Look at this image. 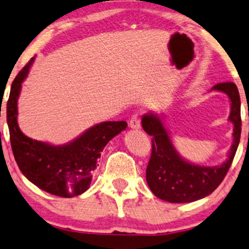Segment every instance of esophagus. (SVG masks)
Instances as JSON below:
<instances>
[{
	"mask_svg": "<svg viewBox=\"0 0 249 249\" xmlns=\"http://www.w3.org/2000/svg\"><path fill=\"white\" fill-rule=\"evenodd\" d=\"M130 126L131 128H134V130H139V128L141 127V123H140V118H139V116L137 114H134L132 116L131 119H130Z\"/></svg>",
	"mask_w": 249,
	"mask_h": 249,
	"instance_id": "esophagus-1",
	"label": "esophagus"
}]
</instances>
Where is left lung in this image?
Returning <instances> with one entry per match:
<instances>
[{
	"label": "left lung",
	"instance_id": "1",
	"mask_svg": "<svg viewBox=\"0 0 249 249\" xmlns=\"http://www.w3.org/2000/svg\"><path fill=\"white\" fill-rule=\"evenodd\" d=\"M212 90L224 92L231 101L229 119L233 123V143L229 158L218 166H200L178 156L160 118L148 114L142 127L151 137V156L145 171L147 183L156 197L168 203H191L208 196L227 175L239 145L241 134L240 97L234 83H218Z\"/></svg>",
	"mask_w": 249,
	"mask_h": 249
}]
</instances>
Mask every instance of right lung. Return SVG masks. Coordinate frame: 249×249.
Wrapping results in <instances>:
<instances>
[{"instance_id":"add662e5","label":"right lung","mask_w":249,"mask_h":249,"mask_svg":"<svg viewBox=\"0 0 249 249\" xmlns=\"http://www.w3.org/2000/svg\"><path fill=\"white\" fill-rule=\"evenodd\" d=\"M34 59L32 58L16 76L6 104V122L13 156L21 173L36 187L59 197L78 196L90 187L106 144L125 130L127 123H100L65 145H51L26 137L17 123V101L21 83Z\"/></svg>"}]
</instances>
